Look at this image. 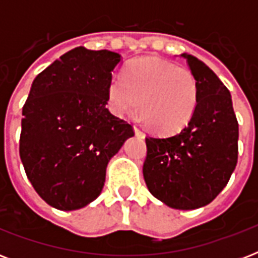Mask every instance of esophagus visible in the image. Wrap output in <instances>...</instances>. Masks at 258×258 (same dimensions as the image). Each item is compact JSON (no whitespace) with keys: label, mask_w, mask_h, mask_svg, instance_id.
I'll return each mask as SVG.
<instances>
[{"label":"esophagus","mask_w":258,"mask_h":258,"mask_svg":"<svg viewBox=\"0 0 258 258\" xmlns=\"http://www.w3.org/2000/svg\"><path fill=\"white\" fill-rule=\"evenodd\" d=\"M134 131H135V134H137V137H141V138H145V134L142 133L141 130L138 128L137 125H134Z\"/></svg>","instance_id":"obj_1"}]
</instances>
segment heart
Returning <instances> with one entry per match:
<instances>
[{"label":"heart","instance_id":"b5f03b06","mask_svg":"<svg viewBox=\"0 0 258 258\" xmlns=\"http://www.w3.org/2000/svg\"><path fill=\"white\" fill-rule=\"evenodd\" d=\"M200 89L184 67L159 57L137 58L107 87V104L117 117L133 115L141 104L142 120L161 134L184 128L196 113Z\"/></svg>","mask_w":258,"mask_h":258}]
</instances>
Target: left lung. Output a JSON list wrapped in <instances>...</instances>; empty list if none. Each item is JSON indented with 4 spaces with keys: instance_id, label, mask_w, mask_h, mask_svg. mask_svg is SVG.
Segmentation results:
<instances>
[{
    "instance_id": "1",
    "label": "left lung",
    "mask_w": 258,
    "mask_h": 258,
    "mask_svg": "<svg viewBox=\"0 0 258 258\" xmlns=\"http://www.w3.org/2000/svg\"><path fill=\"white\" fill-rule=\"evenodd\" d=\"M200 89L196 113L180 133L146 138L143 176L150 192L172 209L210 204L228 184L238 159V121L232 96L205 62L182 53Z\"/></svg>"
}]
</instances>
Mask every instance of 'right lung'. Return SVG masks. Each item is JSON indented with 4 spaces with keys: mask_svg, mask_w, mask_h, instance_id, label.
I'll return each instance as SVG.
<instances>
[{
    "mask_svg": "<svg viewBox=\"0 0 258 258\" xmlns=\"http://www.w3.org/2000/svg\"><path fill=\"white\" fill-rule=\"evenodd\" d=\"M120 54L79 46L38 74L22 108L20 158L46 204L82 209L100 196L109 159L134 137L113 116L107 87Z\"/></svg>",
    "mask_w": 258,
    "mask_h": 258,
    "instance_id": "obj_1",
    "label": "right lung"
}]
</instances>
